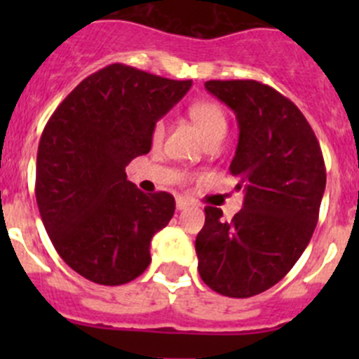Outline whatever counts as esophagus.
I'll use <instances>...</instances> for the list:
<instances>
[{
	"label": "esophagus",
	"instance_id": "34e87169",
	"mask_svg": "<svg viewBox=\"0 0 359 359\" xmlns=\"http://www.w3.org/2000/svg\"><path fill=\"white\" fill-rule=\"evenodd\" d=\"M175 205H177V210H186L187 206L191 205V201L187 200V198H184V196H177Z\"/></svg>",
	"mask_w": 359,
	"mask_h": 359
}]
</instances>
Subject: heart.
Returning <instances> with one entry per match:
<instances>
[{
	"instance_id": "heart-1",
	"label": "heart",
	"mask_w": 359,
	"mask_h": 359,
	"mask_svg": "<svg viewBox=\"0 0 359 359\" xmlns=\"http://www.w3.org/2000/svg\"><path fill=\"white\" fill-rule=\"evenodd\" d=\"M187 114L193 119L194 125L203 133L206 142L212 139H222L224 133L227 130V116L224 107L219 102L210 99L194 100L189 107H187ZM165 137V121L159 119L153 128V142L159 144Z\"/></svg>"
}]
</instances>
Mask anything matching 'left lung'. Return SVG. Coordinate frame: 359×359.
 Returning <instances> with one entry per match:
<instances>
[{
    "label": "left lung",
    "instance_id": "1",
    "mask_svg": "<svg viewBox=\"0 0 359 359\" xmlns=\"http://www.w3.org/2000/svg\"><path fill=\"white\" fill-rule=\"evenodd\" d=\"M205 88L236 114L240 139L229 172L245 201L231 222L206 206L198 271L213 292L247 299L274 287L309 245L327 170L313 128L290 99L253 79H212Z\"/></svg>",
    "mask_w": 359,
    "mask_h": 359
}]
</instances>
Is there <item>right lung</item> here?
Returning a JSON list of instances; mask_svg holds the SVG:
<instances>
[{
  "mask_svg": "<svg viewBox=\"0 0 359 359\" xmlns=\"http://www.w3.org/2000/svg\"><path fill=\"white\" fill-rule=\"evenodd\" d=\"M191 85L111 64L83 79L46 123L36 158L39 215L57 253L86 280L125 285L151 264V240L175 200L142 193L125 166L149 153L156 121Z\"/></svg>",
  "mask_w": 359,
  "mask_h": 359,
  "instance_id": "right-lung-1",
  "label": "right lung"
}]
</instances>
